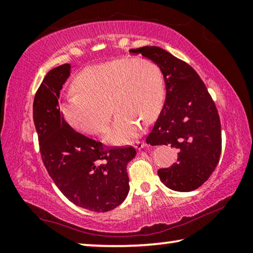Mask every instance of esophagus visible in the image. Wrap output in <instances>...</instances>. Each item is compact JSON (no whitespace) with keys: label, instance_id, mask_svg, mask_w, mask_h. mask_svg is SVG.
Instances as JSON below:
<instances>
[{"label":"esophagus","instance_id":"1","mask_svg":"<svg viewBox=\"0 0 253 253\" xmlns=\"http://www.w3.org/2000/svg\"><path fill=\"white\" fill-rule=\"evenodd\" d=\"M135 148L136 150H142L143 147H145L146 146V143L145 142H143V141H138V142H136L135 143Z\"/></svg>","mask_w":253,"mask_h":253}]
</instances>
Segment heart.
<instances>
[{
    "label": "heart",
    "mask_w": 253,
    "mask_h": 253,
    "mask_svg": "<svg viewBox=\"0 0 253 253\" xmlns=\"http://www.w3.org/2000/svg\"><path fill=\"white\" fill-rule=\"evenodd\" d=\"M72 93L61 111L74 129L97 135L107 129L111 109L114 123L106 142L126 144L138 135L141 122L151 123L161 111L166 85L163 73L151 59L118 58L84 69L74 79Z\"/></svg>",
    "instance_id": "heart-1"
}]
</instances>
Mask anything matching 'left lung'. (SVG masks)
Here are the masks:
<instances>
[{
    "mask_svg": "<svg viewBox=\"0 0 253 253\" xmlns=\"http://www.w3.org/2000/svg\"><path fill=\"white\" fill-rule=\"evenodd\" d=\"M142 54L161 69L166 101L146 137L151 145H171L178 150L177 162L158 174L175 191L197 189L213 173L222 150L220 122L207 87L190 65L156 46L129 50Z\"/></svg>",
    "mask_w": 253,
    "mask_h": 253,
    "instance_id": "obj_1",
    "label": "left lung"
}]
</instances>
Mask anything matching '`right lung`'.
Masks as SVG:
<instances>
[{"label": "right lung", "instance_id": "right-lung-1", "mask_svg": "<svg viewBox=\"0 0 253 253\" xmlns=\"http://www.w3.org/2000/svg\"><path fill=\"white\" fill-rule=\"evenodd\" d=\"M70 64L48 72L34 100V123L42 162L58 189L76 206L105 213L119 206L129 191L127 164L131 146L103 148L65 122L58 99L71 74Z\"/></svg>", "mask_w": 253, "mask_h": 253}]
</instances>
